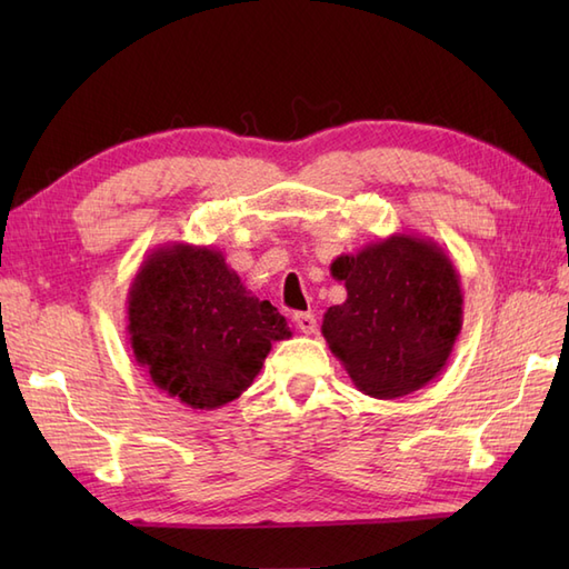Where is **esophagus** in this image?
Wrapping results in <instances>:
<instances>
[{
	"mask_svg": "<svg viewBox=\"0 0 569 569\" xmlns=\"http://www.w3.org/2000/svg\"><path fill=\"white\" fill-rule=\"evenodd\" d=\"M293 322L303 335H316L318 332V320H316V316H312V312H296Z\"/></svg>",
	"mask_w": 569,
	"mask_h": 569,
	"instance_id": "esophagus-1",
	"label": "esophagus"
}]
</instances>
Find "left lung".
<instances>
[{"mask_svg": "<svg viewBox=\"0 0 569 569\" xmlns=\"http://www.w3.org/2000/svg\"><path fill=\"white\" fill-rule=\"evenodd\" d=\"M347 288L322 318V337L361 393H413L445 369L462 330L455 263L432 239L391 234L330 266Z\"/></svg>", "mask_w": 569, "mask_h": 569, "instance_id": "8db88e82", "label": "left lung"}]
</instances>
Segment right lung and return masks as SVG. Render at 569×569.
<instances>
[{"label": "right lung", "instance_id": "obj_1", "mask_svg": "<svg viewBox=\"0 0 569 569\" xmlns=\"http://www.w3.org/2000/svg\"><path fill=\"white\" fill-rule=\"evenodd\" d=\"M137 365L176 401L214 410L247 391L271 342L291 337L212 247L168 244L139 266L127 298Z\"/></svg>", "mask_w": 569, "mask_h": 569}]
</instances>
